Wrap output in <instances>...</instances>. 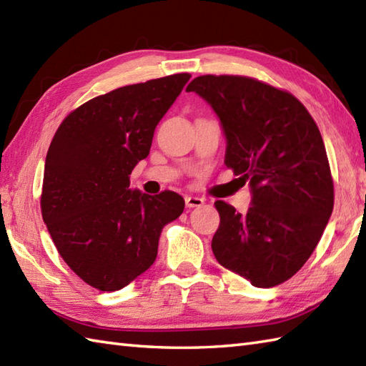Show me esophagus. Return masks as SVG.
Segmentation results:
<instances>
[{
	"mask_svg": "<svg viewBox=\"0 0 366 366\" xmlns=\"http://www.w3.org/2000/svg\"><path fill=\"white\" fill-rule=\"evenodd\" d=\"M204 204V199L199 198V197H185V206H187L189 209H193V207H201Z\"/></svg>",
	"mask_w": 366,
	"mask_h": 366,
	"instance_id": "esophagus-1",
	"label": "esophagus"
}]
</instances>
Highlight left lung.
<instances>
[{
	"mask_svg": "<svg viewBox=\"0 0 366 366\" xmlns=\"http://www.w3.org/2000/svg\"><path fill=\"white\" fill-rule=\"evenodd\" d=\"M185 91L211 105L227 139L224 165L252 192L247 214L215 201L217 261L256 287L286 282L312 256L333 211L320 129L290 92L248 76H197Z\"/></svg>",
	"mask_w": 366,
	"mask_h": 366,
	"instance_id": "obj_1",
	"label": "left lung"
}]
</instances>
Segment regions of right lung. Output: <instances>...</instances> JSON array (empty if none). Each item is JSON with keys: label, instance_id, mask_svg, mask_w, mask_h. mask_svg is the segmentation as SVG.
<instances>
[{"label": "right lung", "instance_id": "add662e5", "mask_svg": "<svg viewBox=\"0 0 366 366\" xmlns=\"http://www.w3.org/2000/svg\"><path fill=\"white\" fill-rule=\"evenodd\" d=\"M189 80L176 74L99 96L69 114L51 139L44 222L61 258L100 291L122 290L149 269L162 228L184 211L174 192L130 189V173Z\"/></svg>", "mask_w": 366, "mask_h": 366}]
</instances>
